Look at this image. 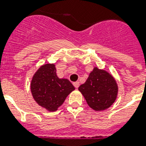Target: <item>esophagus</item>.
Wrapping results in <instances>:
<instances>
[{"label":"esophagus","instance_id":"1","mask_svg":"<svg viewBox=\"0 0 146 146\" xmlns=\"http://www.w3.org/2000/svg\"><path fill=\"white\" fill-rule=\"evenodd\" d=\"M73 85H74V87H75L76 88H78L80 86V83L78 82V81H76V82L73 83Z\"/></svg>","mask_w":146,"mask_h":146}]
</instances>
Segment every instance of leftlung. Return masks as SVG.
Segmentation results:
<instances>
[{
    "label": "left lung",
    "instance_id": "8db88e82",
    "mask_svg": "<svg viewBox=\"0 0 146 146\" xmlns=\"http://www.w3.org/2000/svg\"><path fill=\"white\" fill-rule=\"evenodd\" d=\"M78 90L89 106L97 112L109 109L118 95V85L113 75L97 66L94 67L85 83Z\"/></svg>",
    "mask_w": 146,
    "mask_h": 146
}]
</instances>
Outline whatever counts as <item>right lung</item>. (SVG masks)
Here are the masks:
<instances>
[{
	"instance_id": "right-lung-1",
	"label": "right lung",
	"mask_w": 146,
	"mask_h": 146,
	"mask_svg": "<svg viewBox=\"0 0 146 146\" xmlns=\"http://www.w3.org/2000/svg\"><path fill=\"white\" fill-rule=\"evenodd\" d=\"M30 90L36 103L49 112H54L75 90L70 80L58 78L54 64L42 65L33 74Z\"/></svg>"
}]
</instances>
